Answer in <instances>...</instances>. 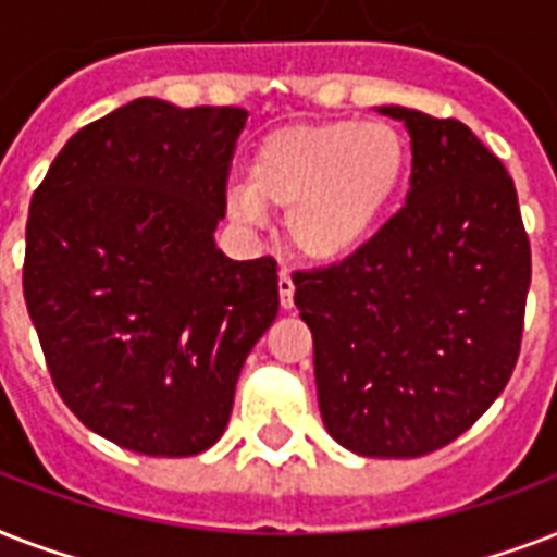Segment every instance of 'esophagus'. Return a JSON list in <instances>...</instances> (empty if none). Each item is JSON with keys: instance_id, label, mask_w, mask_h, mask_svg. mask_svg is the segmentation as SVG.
Here are the masks:
<instances>
[{"instance_id": "34e87169", "label": "esophagus", "mask_w": 557, "mask_h": 557, "mask_svg": "<svg viewBox=\"0 0 557 557\" xmlns=\"http://www.w3.org/2000/svg\"><path fill=\"white\" fill-rule=\"evenodd\" d=\"M277 288H280V306H283V309H292V306H295V280H292L288 271H280Z\"/></svg>"}]
</instances>
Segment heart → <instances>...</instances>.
Returning a JSON list of instances; mask_svg holds the SVG:
<instances>
[{"mask_svg":"<svg viewBox=\"0 0 557 557\" xmlns=\"http://www.w3.org/2000/svg\"><path fill=\"white\" fill-rule=\"evenodd\" d=\"M407 144L381 121H326L262 135L248 159V185L227 193V213L260 225L286 208V236L300 257L341 262L361 251L396 201Z\"/></svg>","mask_w":557,"mask_h":557,"instance_id":"heart-1","label":"heart"}]
</instances>
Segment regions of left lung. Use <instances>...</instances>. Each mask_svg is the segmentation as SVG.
Masks as SVG:
<instances>
[{"label":"left lung","mask_w":557,"mask_h":557,"mask_svg":"<svg viewBox=\"0 0 557 557\" xmlns=\"http://www.w3.org/2000/svg\"><path fill=\"white\" fill-rule=\"evenodd\" d=\"M410 135L407 205L352 257L295 277L326 431L361 457L466 433L518 364L532 251L503 161L454 117L379 107Z\"/></svg>","instance_id":"left-lung-1"}]
</instances>
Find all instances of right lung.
I'll list each match as a JSON object with an SVG mask.
<instances>
[{
    "label": "right lung",
    "mask_w": 557,
    "mask_h": 557,
    "mask_svg": "<svg viewBox=\"0 0 557 557\" xmlns=\"http://www.w3.org/2000/svg\"><path fill=\"white\" fill-rule=\"evenodd\" d=\"M245 117L138 98L74 133L30 199L22 288L48 372L126 450H208L277 318V262L213 239Z\"/></svg>",
    "instance_id": "add662e5"
}]
</instances>
